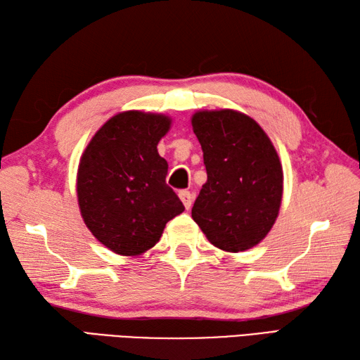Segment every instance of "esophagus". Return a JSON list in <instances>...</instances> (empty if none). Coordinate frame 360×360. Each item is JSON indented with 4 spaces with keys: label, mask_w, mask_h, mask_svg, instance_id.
<instances>
[{
    "label": "esophagus",
    "mask_w": 360,
    "mask_h": 360,
    "mask_svg": "<svg viewBox=\"0 0 360 360\" xmlns=\"http://www.w3.org/2000/svg\"><path fill=\"white\" fill-rule=\"evenodd\" d=\"M179 198H181L182 204L186 205L187 210H188L190 207H192V204H193V195L190 193L188 190H181V192H179Z\"/></svg>",
    "instance_id": "esophagus-1"
}]
</instances>
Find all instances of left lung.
<instances>
[{
	"label": "left lung",
	"instance_id": "1",
	"mask_svg": "<svg viewBox=\"0 0 360 360\" xmlns=\"http://www.w3.org/2000/svg\"><path fill=\"white\" fill-rule=\"evenodd\" d=\"M192 125L207 170L192 218L213 246L227 252L254 248L280 210L283 170L277 151L262 127L238 111L195 112Z\"/></svg>",
	"mask_w": 360,
	"mask_h": 360
}]
</instances>
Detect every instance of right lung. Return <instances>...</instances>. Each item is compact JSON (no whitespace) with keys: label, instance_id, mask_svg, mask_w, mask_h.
I'll list each match as a JSON object with an SVG mask.
<instances>
[{"label":"right lung","instance_id":"obj_1","mask_svg":"<svg viewBox=\"0 0 360 360\" xmlns=\"http://www.w3.org/2000/svg\"><path fill=\"white\" fill-rule=\"evenodd\" d=\"M172 120L125 111L98 129L82 155L77 196L83 221L103 246L139 255L155 246L184 205L167 186L168 164L158 143Z\"/></svg>","mask_w":360,"mask_h":360}]
</instances>
